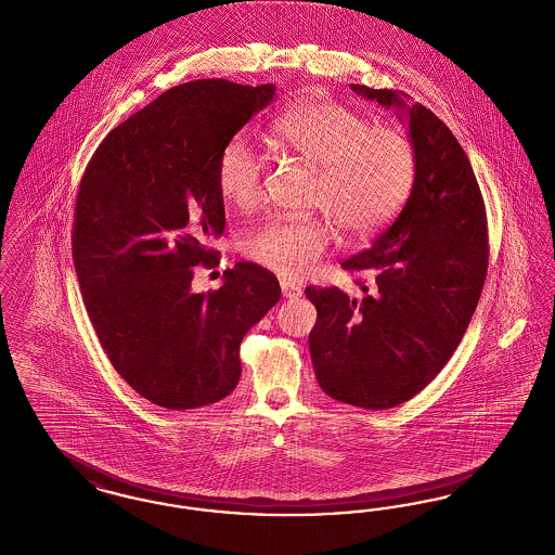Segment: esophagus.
<instances>
[{"instance_id": "obj_1", "label": "esophagus", "mask_w": 555, "mask_h": 555, "mask_svg": "<svg viewBox=\"0 0 555 555\" xmlns=\"http://www.w3.org/2000/svg\"><path fill=\"white\" fill-rule=\"evenodd\" d=\"M281 288H283V295H285L287 299H299V297H301V287L295 285V283L281 281Z\"/></svg>"}]
</instances>
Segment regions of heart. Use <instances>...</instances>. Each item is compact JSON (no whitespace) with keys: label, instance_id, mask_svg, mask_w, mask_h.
<instances>
[{"label":"heart","instance_id":"obj_1","mask_svg":"<svg viewBox=\"0 0 555 555\" xmlns=\"http://www.w3.org/2000/svg\"><path fill=\"white\" fill-rule=\"evenodd\" d=\"M274 146L315 171L311 202L336 231L363 240L399 212L409 196L417 158L402 133L372 128L359 113L331 103H308L270 124ZM264 160L244 133L222 146L217 188L237 208H251L262 194ZM328 245V229L318 219L274 217L245 233L242 249L249 260L281 276H306Z\"/></svg>","mask_w":555,"mask_h":555}]
</instances>
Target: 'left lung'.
<instances>
[{
  "label": "left lung",
  "mask_w": 555,
  "mask_h": 555,
  "mask_svg": "<svg viewBox=\"0 0 555 555\" xmlns=\"http://www.w3.org/2000/svg\"><path fill=\"white\" fill-rule=\"evenodd\" d=\"M409 119L417 158L411 196L374 245L340 267L361 297L308 287L318 310L310 333L313 372L334 400L392 409L442 372L463 340L488 276V215L454 133L400 90L351 85Z\"/></svg>",
  "instance_id": "obj_1"
}]
</instances>
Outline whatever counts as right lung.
I'll return each instance as SVG.
<instances>
[{"label": "right lung", "mask_w": 555, "mask_h": 555, "mask_svg": "<svg viewBox=\"0 0 555 555\" xmlns=\"http://www.w3.org/2000/svg\"><path fill=\"white\" fill-rule=\"evenodd\" d=\"M272 94L222 78L179 85L113 128L80 179L72 258L85 308L115 372L158 406L231 395L245 333L281 299L276 276L251 262L192 291L194 267L219 264L206 242L224 229L222 146Z\"/></svg>", "instance_id": "obj_1"}]
</instances>
